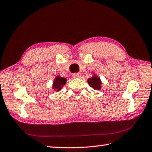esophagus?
<instances>
[{"mask_svg": "<svg viewBox=\"0 0 152 152\" xmlns=\"http://www.w3.org/2000/svg\"><path fill=\"white\" fill-rule=\"evenodd\" d=\"M72 76L73 78H80V73H73Z\"/></svg>", "mask_w": 152, "mask_h": 152, "instance_id": "esophagus-1", "label": "esophagus"}]
</instances>
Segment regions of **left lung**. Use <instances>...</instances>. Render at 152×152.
Returning a JSON list of instances; mask_svg holds the SVG:
<instances>
[{
	"label": "left lung",
	"mask_w": 152,
	"mask_h": 152,
	"mask_svg": "<svg viewBox=\"0 0 152 152\" xmlns=\"http://www.w3.org/2000/svg\"><path fill=\"white\" fill-rule=\"evenodd\" d=\"M88 83L89 85L92 87L94 90H100L101 88V81L99 77L96 75H94L91 78L88 79Z\"/></svg>",
	"instance_id": "left-lung-1"
}]
</instances>
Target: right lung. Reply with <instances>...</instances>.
Segmentation results:
<instances>
[{"mask_svg": "<svg viewBox=\"0 0 152 152\" xmlns=\"http://www.w3.org/2000/svg\"><path fill=\"white\" fill-rule=\"evenodd\" d=\"M66 78L60 76H56L53 83V89L56 91H60L64 85L66 83Z\"/></svg>", "mask_w": 152, "mask_h": 152, "instance_id": "obj_1", "label": "right lung"}]
</instances>
